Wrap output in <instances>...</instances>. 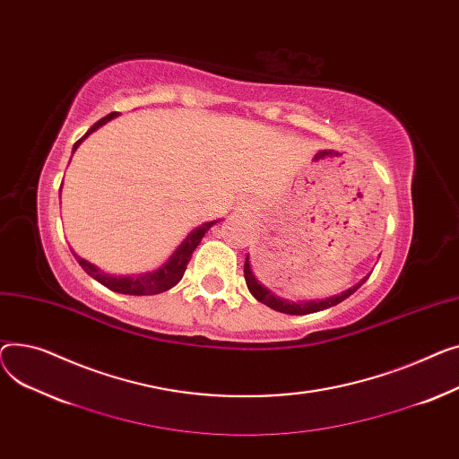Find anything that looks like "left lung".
I'll return each instance as SVG.
<instances>
[{"instance_id":"1","label":"left lung","mask_w":459,"mask_h":459,"mask_svg":"<svg viewBox=\"0 0 459 459\" xmlns=\"http://www.w3.org/2000/svg\"><path fill=\"white\" fill-rule=\"evenodd\" d=\"M368 278V276H367ZM367 278H363L358 285L346 289L344 292L337 294V296H330V299H325V300H309V302H289V300H283V299H278L276 294H273L271 290H268L266 287H263L257 278L254 276L252 273V266H250V259L247 255V261H245V280H247V285H248V290L254 294V299L259 300L261 304L273 307L280 313H287V315H309V313H316V311H322V309H328L332 306H337L341 304L342 300H346L350 294H354L365 281Z\"/></svg>"}]
</instances>
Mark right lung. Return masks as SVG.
Masks as SVG:
<instances>
[{"label": "right lung", "instance_id": "add662e5", "mask_svg": "<svg viewBox=\"0 0 459 459\" xmlns=\"http://www.w3.org/2000/svg\"><path fill=\"white\" fill-rule=\"evenodd\" d=\"M115 117H118V113H111L103 117L101 120H98L85 134L81 137L75 144H74V152L77 150V146L83 143L89 134L92 131H96L98 127H101L103 124H107L109 120H113ZM63 186V185H61ZM61 195V191H59ZM217 224V221L214 222H205L202 224L200 228L193 230L191 233L186 235V238L181 242V245L178 247V250L169 257V261L157 268V271H152V273H144V274H134V276H111V274H105L101 273L100 268L89 261H85L83 257H79L77 254L75 259L77 263L81 264V268L83 271L94 278L96 281H100L101 285H105L107 289H111L115 292H120V294H134V296H146V294H159V292H165L169 289H172L185 274V268L188 264V261H191L193 257V252L196 250V247L200 245V240L204 238V235L209 231L211 226Z\"/></svg>", "mask_w": 459, "mask_h": 459}]
</instances>
